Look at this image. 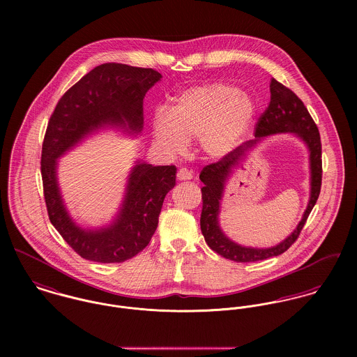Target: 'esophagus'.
Listing matches in <instances>:
<instances>
[{"instance_id":"1","label":"esophagus","mask_w":357,"mask_h":357,"mask_svg":"<svg viewBox=\"0 0 357 357\" xmlns=\"http://www.w3.org/2000/svg\"><path fill=\"white\" fill-rule=\"evenodd\" d=\"M191 178H192V173L190 170L183 167L177 172V180L178 181H187V180H191Z\"/></svg>"}]
</instances>
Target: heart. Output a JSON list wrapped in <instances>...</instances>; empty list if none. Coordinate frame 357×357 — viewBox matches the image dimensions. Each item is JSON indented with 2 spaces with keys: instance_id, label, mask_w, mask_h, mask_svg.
<instances>
[{
  "instance_id": "obj_1",
  "label": "heart",
  "mask_w": 357,
  "mask_h": 357,
  "mask_svg": "<svg viewBox=\"0 0 357 357\" xmlns=\"http://www.w3.org/2000/svg\"><path fill=\"white\" fill-rule=\"evenodd\" d=\"M257 115L255 99L227 82H204L178 93L170 109H156L151 133L167 156L185 153L197 139L198 150L208 159L234 153L249 133Z\"/></svg>"
}]
</instances>
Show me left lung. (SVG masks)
<instances>
[{
	"label": "left lung",
	"instance_id": "1",
	"mask_svg": "<svg viewBox=\"0 0 357 357\" xmlns=\"http://www.w3.org/2000/svg\"><path fill=\"white\" fill-rule=\"evenodd\" d=\"M271 102L259 118L255 128V139L243 143L232 153L222 158L217 163L204 167L199 178L202 187V214L201 229L207 246L224 258L236 262H253L284 253L298 238L309 213L316 204L321 185V144L317 126L314 125L307 109L294 92L283 86L275 78L271 79ZM290 132L300 138L308 150L310 160V199L302 221L296 229L280 244L271 248L243 247L225 235L219 225L220 202L225 185L247 156L265 138L273 134Z\"/></svg>",
	"mask_w": 357,
	"mask_h": 357
}]
</instances>
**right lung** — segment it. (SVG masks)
<instances>
[{
    "mask_svg": "<svg viewBox=\"0 0 357 357\" xmlns=\"http://www.w3.org/2000/svg\"><path fill=\"white\" fill-rule=\"evenodd\" d=\"M160 78L153 68L105 63L70 88L52 114L41 156L44 197L52 225L85 259L123 262L140 253L158 227L166 194L176 185L177 169L136 159L111 221L84 227L64 204L57 178L59 159L102 130L142 135L143 100Z\"/></svg>",
    "mask_w": 357,
    "mask_h": 357,
    "instance_id": "add662e5",
    "label": "right lung"
}]
</instances>
